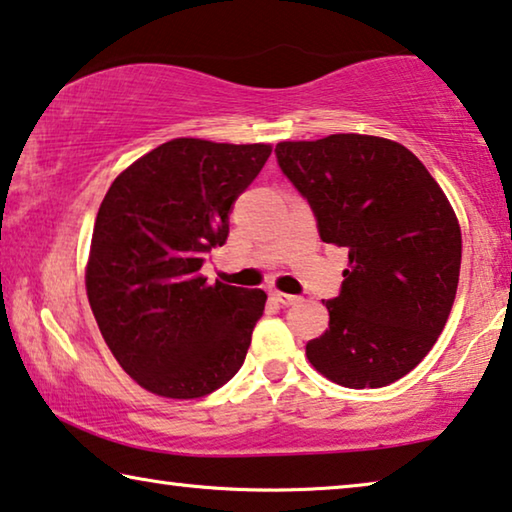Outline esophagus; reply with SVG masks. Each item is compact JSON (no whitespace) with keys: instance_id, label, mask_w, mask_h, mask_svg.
I'll list each match as a JSON object with an SVG mask.
<instances>
[{"instance_id":"obj_1","label":"esophagus","mask_w":512,"mask_h":512,"mask_svg":"<svg viewBox=\"0 0 512 512\" xmlns=\"http://www.w3.org/2000/svg\"><path fill=\"white\" fill-rule=\"evenodd\" d=\"M271 296H273V299H276L278 303H282V305H294V303H299V296H294V294H285V292H278V289H273Z\"/></svg>"}]
</instances>
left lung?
I'll use <instances>...</instances> for the list:
<instances>
[{"instance_id":"obj_1","label":"left lung","mask_w":512,"mask_h":512,"mask_svg":"<svg viewBox=\"0 0 512 512\" xmlns=\"http://www.w3.org/2000/svg\"><path fill=\"white\" fill-rule=\"evenodd\" d=\"M278 163L317 216L324 243L349 250L329 329L305 345L345 388H381L423 361L451 315L462 232L448 197L400 142L335 133L278 142Z\"/></svg>"}]
</instances>
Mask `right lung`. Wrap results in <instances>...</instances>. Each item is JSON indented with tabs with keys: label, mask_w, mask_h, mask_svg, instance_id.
I'll return each instance as SVG.
<instances>
[{
	"label": "right lung",
	"mask_w": 512,
	"mask_h": 512,
	"mask_svg": "<svg viewBox=\"0 0 512 512\" xmlns=\"http://www.w3.org/2000/svg\"><path fill=\"white\" fill-rule=\"evenodd\" d=\"M271 144L177 137L128 165L105 193L85 266L87 299L117 363L149 393L204 398L243 365L264 289L202 276L230 209Z\"/></svg>",
	"instance_id": "obj_1"
}]
</instances>
